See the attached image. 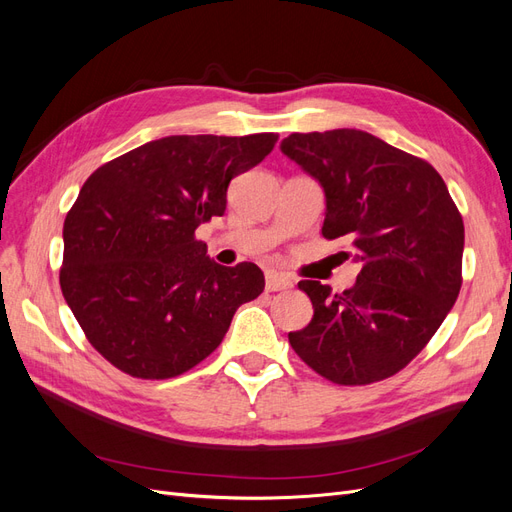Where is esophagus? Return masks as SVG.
<instances>
[{"mask_svg":"<svg viewBox=\"0 0 512 512\" xmlns=\"http://www.w3.org/2000/svg\"><path fill=\"white\" fill-rule=\"evenodd\" d=\"M292 280L288 275L282 273H267V292H277V290H290Z\"/></svg>","mask_w":512,"mask_h":512,"instance_id":"34e87169","label":"esophagus"}]
</instances>
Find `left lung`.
Listing matches in <instances>:
<instances>
[{"instance_id":"left-lung-1","label":"left lung","mask_w":512,"mask_h":512,"mask_svg":"<svg viewBox=\"0 0 512 512\" xmlns=\"http://www.w3.org/2000/svg\"><path fill=\"white\" fill-rule=\"evenodd\" d=\"M280 149L320 183L322 235L346 239L361 262L342 294L299 282L314 318L288 333L290 346L335 384L389 378L425 348L461 288L466 235L446 183L425 160L363 130L290 134Z\"/></svg>"}]
</instances>
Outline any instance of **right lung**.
I'll return each mask as SVG.
<instances>
[{"label":"right lung","instance_id":"obj_1","mask_svg":"<svg viewBox=\"0 0 512 512\" xmlns=\"http://www.w3.org/2000/svg\"><path fill=\"white\" fill-rule=\"evenodd\" d=\"M277 134L164 136L106 162L64 222L61 292L89 344L134 378L164 380L222 344L265 290L254 262L222 267L194 232L224 215L230 179Z\"/></svg>","mask_w":512,"mask_h":512}]
</instances>
